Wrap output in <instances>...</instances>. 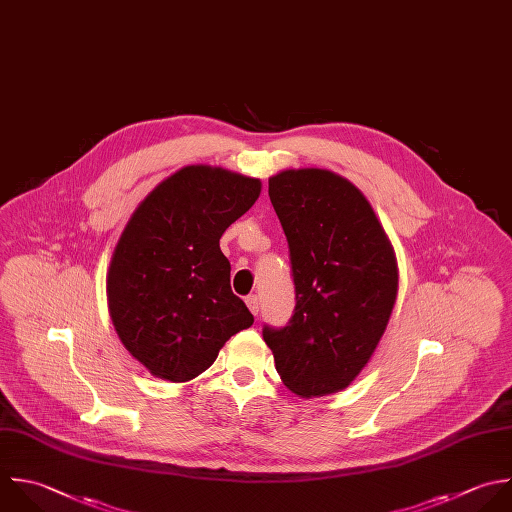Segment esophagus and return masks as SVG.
<instances>
[{"label":"esophagus","mask_w":512,"mask_h":512,"mask_svg":"<svg viewBox=\"0 0 512 512\" xmlns=\"http://www.w3.org/2000/svg\"><path fill=\"white\" fill-rule=\"evenodd\" d=\"M246 306H248V308H250V312L256 316V314L260 312V300H258V296H256V294L246 296Z\"/></svg>","instance_id":"1"}]
</instances>
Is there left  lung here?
Instances as JSON below:
<instances>
[{
	"instance_id": "8db88e82",
	"label": "left lung",
	"mask_w": 512,
	"mask_h": 512,
	"mask_svg": "<svg viewBox=\"0 0 512 512\" xmlns=\"http://www.w3.org/2000/svg\"><path fill=\"white\" fill-rule=\"evenodd\" d=\"M268 196L288 240L296 306L284 328L264 326V342L294 394L344 390L390 320L394 248L364 194L330 170H284L268 180Z\"/></svg>"
}]
</instances>
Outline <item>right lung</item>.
Returning a JSON list of instances; mask_svg holds the SVG:
<instances>
[{"mask_svg":"<svg viewBox=\"0 0 512 512\" xmlns=\"http://www.w3.org/2000/svg\"><path fill=\"white\" fill-rule=\"evenodd\" d=\"M262 184L224 168L186 166L128 220L108 270V308L126 350L150 374L186 382L254 316L230 288L220 238Z\"/></svg>","mask_w":512,"mask_h":512,"instance_id":"add662e5","label":"right lung"}]
</instances>
